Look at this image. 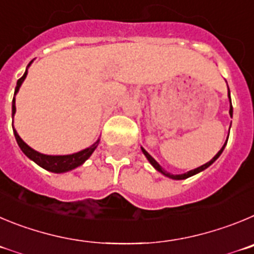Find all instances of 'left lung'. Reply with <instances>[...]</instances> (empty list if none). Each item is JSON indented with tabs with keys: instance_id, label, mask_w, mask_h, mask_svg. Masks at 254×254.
Masks as SVG:
<instances>
[{
	"instance_id": "8db88e82",
	"label": "left lung",
	"mask_w": 254,
	"mask_h": 254,
	"mask_svg": "<svg viewBox=\"0 0 254 254\" xmlns=\"http://www.w3.org/2000/svg\"><path fill=\"white\" fill-rule=\"evenodd\" d=\"M228 97H229V104H230V109H229V115H230V118H233V106H232V100H230V91H229V88H228ZM229 130H230V127H229ZM227 143H228V138H227V140H225V143H224V145H223V147H221V149L219 150V152L216 153V154L214 155V157H212V159H210V161L207 162V163H205V164H202V166L197 167V168H195V170H191V171H189V172H186V173H182V175H172V173L167 172V171L164 170L163 167H162L161 164L158 163V162L155 161V159L153 158L152 155H150L149 153L147 152V150L144 149L143 147H140V148H141V152H143V154L145 155V157H147L148 162H149V163L152 164V166L154 167L155 170L158 171L159 173H162V175H163V176H166V177L171 178V180H186V178L191 177V176H195V175H197V173L202 172V171H204V170H206L207 167H210V166H211V164L214 163V162H215L216 159L219 158V157H220V155H221V153H223V150H224V148H225V145H227Z\"/></svg>"
}]
</instances>
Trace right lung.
<instances>
[{
  "mask_svg": "<svg viewBox=\"0 0 254 254\" xmlns=\"http://www.w3.org/2000/svg\"><path fill=\"white\" fill-rule=\"evenodd\" d=\"M31 63H33V61L27 64L24 76H22L21 78L17 81V83H16L15 93H13V99H12V119L16 114L15 96L17 95L20 87H21L22 82H24L25 78H26L27 69H29V67L31 65ZM12 130H13V135H15L16 138V141H17V144H19L20 149L22 150V153L26 155L27 158L31 159L33 162H35L38 166H40L42 168H44V170L49 171V172H54V173H64V172H68V171L74 170V168H77V167L82 166L84 162L90 158L91 154L95 152V149L97 148V145H99L100 143V139H97L92 145H90L88 148H84V149L79 150V152L77 153H72V154H64V155H50V154L40 153L38 152V150L33 149L31 147H29V145H27V144L20 138V135L17 134V131H16L13 127H12Z\"/></svg>",
  "mask_w": 254,
  "mask_h": 254,
  "instance_id": "right-lung-1",
  "label": "right lung"
}]
</instances>
